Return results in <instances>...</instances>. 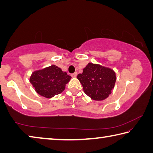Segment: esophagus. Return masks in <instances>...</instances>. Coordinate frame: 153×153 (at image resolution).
Masks as SVG:
<instances>
[{
    "mask_svg": "<svg viewBox=\"0 0 153 153\" xmlns=\"http://www.w3.org/2000/svg\"><path fill=\"white\" fill-rule=\"evenodd\" d=\"M77 74L76 73V72H75V73H74V74H72L71 76V77H76V76H77Z\"/></svg>",
    "mask_w": 153,
    "mask_h": 153,
    "instance_id": "obj_1",
    "label": "esophagus"
}]
</instances>
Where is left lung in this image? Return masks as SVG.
<instances>
[{"label": "left lung", "mask_w": 153, "mask_h": 153, "mask_svg": "<svg viewBox=\"0 0 153 153\" xmlns=\"http://www.w3.org/2000/svg\"><path fill=\"white\" fill-rule=\"evenodd\" d=\"M77 78L84 92L94 100H103L111 94L116 82L115 72L99 64L88 63Z\"/></svg>", "instance_id": "left-lung-1"}]
</instances>
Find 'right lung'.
<instances>
[{"instance_id":"right-lung-1","label":"right lung","mask_w":153,"mask_h":153,"mask_svg":"<svg viewBox=\"0 0 153 153\" xmlns=\"http://www.w3.org/2000/svg\"><path fill=\"white\" fill-rule=\"evenodd\" d=\"M71 78L65 71L53 65L33 71L30 81L38 94L51 98L63 92Z\"/></svg>"}]
</instances>
